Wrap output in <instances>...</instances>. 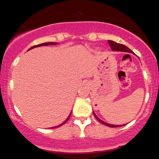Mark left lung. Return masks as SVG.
I'll use <instances>...</instances> for the list:
<instances>
[{
	"instance_id": "8db88e82",
	"label": "left lung",
	"mask_w": 159,
	"mask_h": 159,
	"mask_svg": "<svg viewBox=\"0 0 159 159\" xmlns=\"http://www.w3.org/2000/svg\"><path fill=\"white\" fill-rule=\"evenodd\" d=\"M108 42H109V45L111 48V50H113V51H120V52H130V53H133L134 55V53L132 51V50L128 48L127 46H126L124 44H121V43H117V42H115L112 40H108ZM93 113L94 115V116L97 119L98 121H99L100 123L103 124L104 125H105V126H107L109 127H112V128H116V127H121V126H125L126 124H122V125H113V124H108L105 121H102V120H100L99 117H98V116L96 115V113H94V111H93Z\"/></svg>"
}]
</instances>
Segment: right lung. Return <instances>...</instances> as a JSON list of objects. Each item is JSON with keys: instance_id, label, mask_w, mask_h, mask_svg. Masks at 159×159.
Wrapping results in <instances>:
<instances>
[{"instance_id": "1", "label": "right lung", "mask_w": 159, "mask_h": 159, "mask_svg": "<svg viewBox=\"0 0 159 159\" xmlns=\"http://www.w3.org/2000/svg\"><path fill=\"white\" fill-rule=\"evenodd\" d=\"M57 44H58V43H57V42H46V43H41V44H39V45H35V46H33L31 47V48H29V49L27 50V51H29V50H31V49L34 48H37V47H40V46H48V45H57ZM71 113H72V112H71V113H70L69 116L67 117V119H66L65 121H64L62 124H61L58 125V126H54V127H52V128H57V127H59V126H62L63 124H65V123L66 122V121H67V120H69V118H70V116H71Z\"/></svg>"}]
</instances>
